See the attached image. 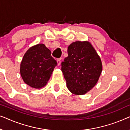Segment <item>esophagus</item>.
<instances>
[{
	"instance_id": "esophagus-1",
	"label": "esophagus",
	"mask_w": 130,
	"mask_h": 130,
	"mask_svg": "<svg viewBox=\"0 0 130 130\" xmlns=\"http://www.w3.org/2000/svg\"><path fill=\"white\" fill-rule=\"evenodd\" d=\"M61 59H57V64H58V66H59L60 65H61Z\"/></svg>"
}]
</instances>
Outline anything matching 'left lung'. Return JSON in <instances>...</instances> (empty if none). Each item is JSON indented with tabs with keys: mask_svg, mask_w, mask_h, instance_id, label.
Wrapping results in <instances>:
<instances>
[{
	"mask_svg": "<svg viewBox=\"0 0 130 130\" xmlns=\"http://www.w3.org/2000/svg\"><path fill=\"white\" fill-rule=\"evenodd\" d=\"M68 57L61 63L67 88L75 95H84L92 89L102 71L100 56L88 41H76L68 47Z\"/></svg>",
	"mask_w": 130,
	"mask_h": 130,
	"instance_id": "left-lung-1",
	"label": "left lung"
}]
</instances>
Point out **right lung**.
<instances>
[{
  "instance_id": "obj_1",
  "label": "right lung",
  "mask_w": 130,
  "mask_h": 130,
  "mask_svg": "<svg viewBox=\"0 0 130 130\" xmlns=\"http://www.w3.org/2000/svg\"><path fill=\"white\" fill-rule=\"evenodd\" d=\"M57 62L43 43L29 48L23 55L20 73L24 83L35 89L44 87L50 79Z\"/></svg>"
}]
</instances>
